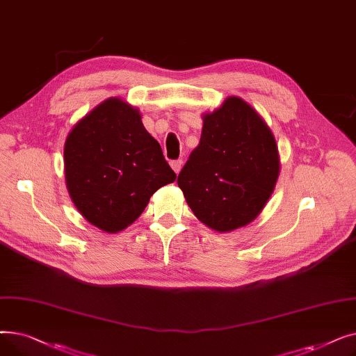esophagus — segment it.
Wrapping results in <instances>:
<instances>
[{"instance_id":"1","label":"esophagus","mask_w":356,"mask_h":356,"mask_svg":"<svg viewBox=\"0 0 356 356\" xmlns=\"http://www.w3.org/2000/svg\"><path fill=\"white\" fill-rule=\"evenodd\" d=\"M170 165H172V168L175 170V173H179L181 165H183V161L181 160H173V161H170Z\"/></svg>"}]
</instances>
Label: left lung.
I'll list each match as a JSON object with an SVG mask.
<instances>
[{
  "label": "left lung",
  "instance_id": "1",
  "mask_svg": "<svg viewBox=\"0 0 356 356\" xmlns=\"http://www.w3.org/2000/svg\"><path fill=\"white\" fill-rule=\"evenodd\" d=\"M278 170L270 128L245 101L231 97L203 117L200 143L177 184L200 222L227 232L247 225L263 211Z\"/></svg>",
  "mask_w": 356,
  "mask_h": 356
}]
</instances>
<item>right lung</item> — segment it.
Segmentation results:
<instances>
[{"label":"right lung","mask_w":356,"mask_h":356,"mask_svg":"<svg viewBox=\"0 0 356 356\" xmlns=\"http://www.w3.org/2000/svg\"><path fill=\"white\" fill-rule=\"evenodd\" d=\"M65 175L74 207L109 234L131 225L149 197L176 180L140 112L118 98L73 127L65 144Z\"/></svg>","instance_id":"1"}]
</instances>
